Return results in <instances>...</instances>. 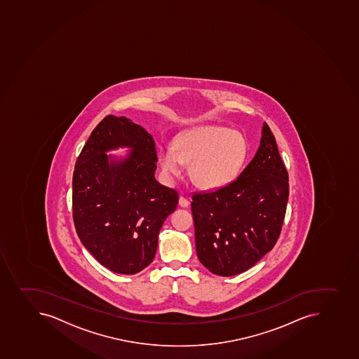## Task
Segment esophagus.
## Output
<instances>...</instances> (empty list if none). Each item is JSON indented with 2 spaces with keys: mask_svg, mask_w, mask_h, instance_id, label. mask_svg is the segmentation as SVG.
<instances>
[{
  "mask_svg": "<svg viewBox=\"0 0 359 359\" xmlns=\"http://www.w3.org/2000/svg\"><path fill=\"white\" fill-rule=\"evenodd\" d=\"M179 205L182 207V208H186V207L189 205V201H188L187 198H184V196H180V198H179Z\"/></svg>",
  "mask_w": 359,
  "mask_h": 359,
  "instance_id": "obj_1",
  "label": "esophagus"
}]
</instances>
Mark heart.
<instances>
[{"instance_id":"1","label":"heart","mask_w":359,"mask_h":359,"mask_svg":"<svg viewBox=\"0 0 359 359\" xmlns=\"http://www.w3.org/2000/svg\"><path fill=\"white\" fill-rule=\"evenodd\" d=\"M248 156L249 143L243 133L222 126H201L175 137L173 149L159 152V163L168 175H178L181 164H189L193 184L215 191L236 180Z\"/></svg>"}]
</instances>
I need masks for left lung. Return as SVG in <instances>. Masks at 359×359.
I'll list each match as a JSON object with an SVG mask.
<instances>
[{"mask_svg": "<svg viewBox=\"0 0 359 359\" xmlns=\"http://www.w3.org/2000/svg\"><path fill=\"white\" fill-rule=\"evenodd\" d=\"M288 173L266 123L252 161L217 191L193 195L198 258L212 273L249 270L276 245L286 214Z\"/></svg>", "mask_w": 359, "mask_h": 359, "instance_id": "1", "label": "left lung"}]
</instances>
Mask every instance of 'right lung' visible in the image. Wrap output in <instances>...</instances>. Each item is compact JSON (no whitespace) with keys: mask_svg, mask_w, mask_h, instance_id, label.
Here are the masks:
<instances>
[{"mask_svg":"<svg viewBox=\"0 0 359 359\" xmlns=\"http://www.w3.org/2000/svg\"><path fill=\"white\" fill-rule=\"evenodd\" d=\"M128 147L126 158L107 155ZM154 137L127 117L108 115L93 130L73 173V219L82 244L115 273L135 274L156 256L158 235L179 195L154 178Z\"/></svg>","mask_w":359,"mask_h":359,"instance_id":"1","label":"right lung"}]
</instances>
